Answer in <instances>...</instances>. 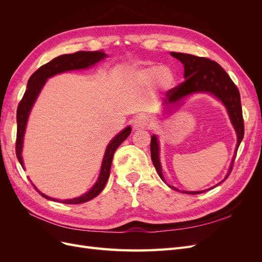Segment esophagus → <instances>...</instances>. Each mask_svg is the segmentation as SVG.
<instances>
[{
  "instance_id": "esophagus-1",
  "label": "esophagus",
  "mask_w": 262,
  "mask_h": 262,
  "mask_svg": "<svg viewBox=\"0 0 262 262\" xmlns=\"http://www.w3.org/2000/svg\"><path fill=\"white\" fill-rule=\"evenodd\" d=\"M149 123H150V120L147 116L140 115L136 119H134L133 129L134 130H143V129L147 128Z\"/></svg>"
}]
</instances>
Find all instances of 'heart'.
<instances>
[{
    "label": "heart",
    "instance_id": "1",
    "mask_svg": "<svg viewBox=\"0 0 262 262\" xmlns=\"http://www.w3.org/2000/svg\"><path fill=\"white\" fill-rule=\"evenodd\" d=\"M130 76L139 86H148L153 84L157 91H168L175 84V75L167 67L146 66L132 70Z\"/></svg>",
    "mask_w": 262,
    "mask_h": 262
}]
</instances>
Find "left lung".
<instances>
[{
	"label": "left lung",
	"mask_w": 262,
	"mask_h": 262,
	"mask_svg": "<svg viewBox=\"0 0 262 262\" xmlns=\"http://www.w3.org/2000/svg\"><path fill=\"white\" fill-rule=\"evenodd\" d=\"M170 55L179 60L184 64L185 81L166 94V99H164L163 104L166 112L170 114L169 112L172 107H176L180 104L182 99L195 93H209L213 95L214 97L222 101V104L225 106L227 110V114L229 119H231V122L237 136V144L235 148V155L232 160L231 166H229V169L225 178L221 181L223 182L232 171L237 148H238L244 138V119L239 91L231 80L229 75L223 70V68L215 61H212L208 58L195 57V55L192 54L179 52H170ZM150 157H152V162L155 166L158 176L165 182L160 161V144H158V139L155 134H153L152 138H150ZM168 187L176 190V191H180L179 189L170 185H168ZM204 191L205 190H201V191H182V193L198 194Z\"/></svg>",
	"instance_id": "obj_1"
}]
</instances>
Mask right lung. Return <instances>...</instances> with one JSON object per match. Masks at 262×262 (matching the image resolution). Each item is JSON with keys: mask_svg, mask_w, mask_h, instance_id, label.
Segmentation results:
<instances>
[{"mask_svg": "<svg viewBox=\"0 0 262 262\" xmlns=\"http://www.w3.org/2000/svg\"><path fill=\"white\" fill-rule=\"evenodd\" d=\"M105 58H107V54L104 51H77L72 54H62L60 57L54 58L50 62L46 63V64L39 68L36 72L29 77L28 83H27V90L25 94H24L21 100L19 101V105L17 107V114H16V119H17L16 156L24 169H25V167H24L21 152H23L24 136H25L28 117L31 112V108H33L38 95L41 92L47 80L53 75L67 72V71L87 69L92 66H95L97 62L104 60ZM130 133H131V126L129 125L126 126L125 129H123L121 132H119L117 136L109 142V144L107 145V148L105 150L104 158H102L98 179L96 182H95V185L92 187L90 191H87L83 195L74 198V199L58 200L46 195L45 193L39 191V190L35 187V185L33 186L39 193H40L43 198H46V199L59 201L61 203H66V204H80V203H84L94 199L95 196H97L102 191V189H104L106 186V182L109 178L110 167H112L113 157L116 149L126 138L130 136Z\"/></svg>", "mask_w": 262, "mask_h": 262, "instance_id": "1", "label": "right lung"}]
</instances>
